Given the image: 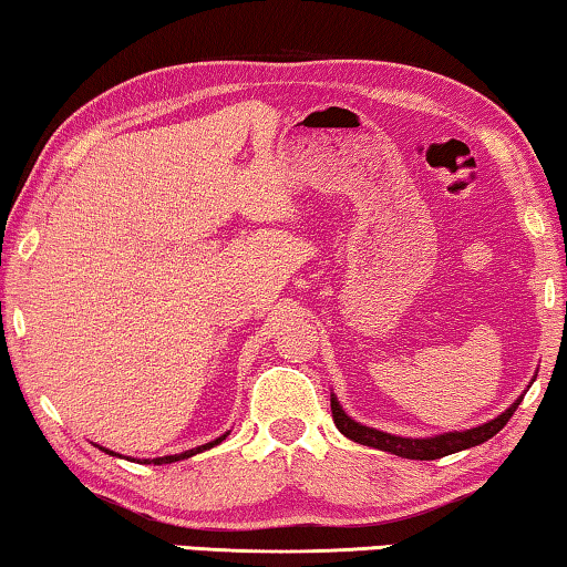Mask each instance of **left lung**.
I'll return each mask as SVG.
<instances>
[{
	"label": "left lung",
	"instance_id": "8db88e82",
	"mask_svg": "<svg viewBox=\"0 0 567 567\" xmlns=\"http://www.w3.org/2000/svg\"><path fill=\"white\" fill-rule=\"evenodd\" d=\"M519 402H522V396L512 404L509 410L502 412V415L494 417L492 422H486V425H478L473 430H463V433H445V435H437V437H420V441H417V437H396V435H390V433H382V430L359 425V422H353L349 415H346L336 396H331V412H333L336 427L341 430V433L353 443L377 447V451L394 453V455H400V458L435 461V458H443V455L466 451V447H473V445L488 441V437H494L506 425V422H509V417L514 415V410L519 408Z\"/></svg>",
	"mask_w": 567,
	"mask_h": 567
}]
</instances>
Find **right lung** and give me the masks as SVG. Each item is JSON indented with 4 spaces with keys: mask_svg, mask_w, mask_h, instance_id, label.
Returning a JSON list of instances; mask_svg holds the SVG:
<instances>
[{
    "mask_svg": "<svg viewBox=\"0 0 567 567\" xmlns=\"http://www.w3.org/2000/svg\"><path fill=\"white\" fill-rule=\"evenodd\" d=\"M224 437H226V435H224ZM224 437H218V441L206 443V445H200V447H193V451H185V453H181V455H165V458H152V463H173V461H181V458H190V455H196V453H200V451H208V447L218 445V443L224 441ZM106 453H112V451H106ZM112 455H116V453H112Z\"/></svg>",
    "mask_w": 567,
    "mask_h": 567,
    "instance_id": "add662e5",
    "label": "right lung"
}]
</instances>
